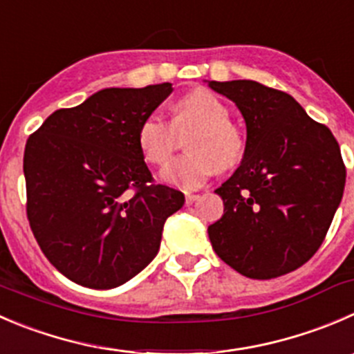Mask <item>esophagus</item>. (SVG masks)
<instances>
[{
	"label": "esophagus",
	"instance_id": "34e87169",
	"mask_svg": "<svg viewBox=\"0 0 354 354\" xmlns=\"http://www.w3.org/2000/svg\"><path fill=\"white\" fill-rule=\"evenodd\" d=\"M197 198H198L197 194H185V201H187V204H194Z\"/></svg>",
	"mask_w": 354,
	"mask_h": 354
}]
</instances>
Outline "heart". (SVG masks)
I'll return each instance as SVG.
<instances>
[{
    "mask_svg": "<svg viewBox=\"0 0 354 354\" xmlns=\"http://www.w3.org/2000/svg\"><path fill=\"white\" fill-rule=\"evenodd\" d=\"M171 122L147 115L138 128V147L150 164L166 162L178 147V133L195 129L187 140L185 156L171 160L160 178L181 188H197L218 171L233 169L245 157V135L233 124L228 105L205 88L188 91L171 107Z\"/></svg>",
    "mask_w": 354,
    "mask_h": 354,
    "instance_id": "obj_1",
    "label": "heart"
}]
</instances>
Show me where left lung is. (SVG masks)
<instances>
[{"instance_id": "8db88e82", "label": "left lung", "mask_w": 354, "mask_h": 354, "mask_svg": "<svg viewBox=\"0 0 354 354\" xmlns=\"http://www.w3.org/2000/svg\"><path fill=\"white\" fill-rule=\"evenodd\" d=\"M242 112V164L216 194L221 219L207 228L214 252L240 275L270 280L294 272L324 242L346 183L337 140L290 95L261 82H209Z\"/></svg>"}]
</instances>
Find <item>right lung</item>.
<instances>
[{
	"label": "right lung",
	"mask_w": 354,
	"mask_h": 354,
	"mask_svg": "<svg viewBox=\"0 0 354 354\" xmlns=\"http://www.w3.org/2000/svg\"><path fill=\"white\" fill-rule=\"evenodd\" d=\"M169 82L107 88L55 111L24 152L27 219L55 268L79 286L114 289L156 257L180 190L153 183L138 128Z\"/></svg>",
	"instance_id": "1"
}]
</instances>
